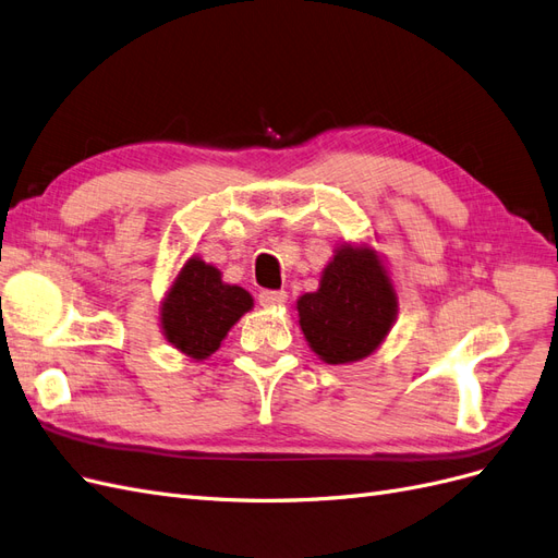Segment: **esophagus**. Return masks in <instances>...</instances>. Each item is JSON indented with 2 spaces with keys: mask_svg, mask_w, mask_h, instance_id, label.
<instances>
[{
  "mask_svg": "<svg viewBox=\"0 0 558 558\" xmlns=\"http://www.w3.org/2000/svg\"><path fill=\"white\" fill-rule=\"evenodd\" d=\"M286 300H289L286 291H260V295H258V302L263 307H279Z\"/></svg>",
  "mask_w": 558,
  "mask_h": 558,
  "instance_id": "esophagus-1",
  "label": "esophagus"
}]
</instances>
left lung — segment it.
I'll return each instance as SVG.
<instances>
[{"mask_svg": "<svg viewBox=\"0 0 558 558\" xmlns=\"http://www.w3.org/2000/svg\"><path fill=\"white\" fill-rule=\"evenodd\" d=\"M398 300L373 248L337 251L320 289L298 300L300 328L330 365L361 361L391 330Z\"/></svg>", "mask_w": 558, "mask_h": 558, "instance_id": "left-lung-1", "label": "left lung"}]
</instances>
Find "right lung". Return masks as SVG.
I'll return each instance as SVG.
<instances>
[{
	"label": "right lung",
	"mask_w": 558,
	"mask_h": 558,
	"mask_svg": "<svg viewBox=\"0 0 558 558\" xmlns=\"http://www.w3.org/2000/svg\"><path fill=\"white\" fill-rule=\"evenodd\" d=\"M251 305L244 289L223 283L216 267L191 258L165 300L162 328L167 340L191 359H207Z\"/></svg>",
	"instance_id": "right-lung-1"
}]
</instances>
